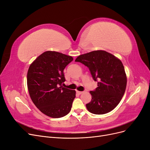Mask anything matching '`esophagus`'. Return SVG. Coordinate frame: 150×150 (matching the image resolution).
Listing matches in <instances>:
<instances>
[{"label":"esophagus","mask_w":150,"mask_h":150,"mask_svg":"<svg viewBox=\"0 0 150 150\" xmlns=\"http://www.w3.org/2000/svg\"><path fill=\"white\" fill-rule=\"evenodd\" d=\"M76 93H78V94H83L84 92L83 91H76Z\"/></svg>","instance_id":"1"}]
</instances>
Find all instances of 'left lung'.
<instances>
[{"label": "left lung", "instance_id": "obj_1", "mask_svg": "<svg viewBox=\"0 0 150 150\" xmlns=\"http://www.w3.org/2000/svg\"><path fill=\"white\" fill-rule=\"evenodd\" d=\"M87 66L98 88L90 91L88 110L95 115L106 114L115 109L125 94L127 78L121 61L104 51H94L79 56L75 60Z\"/></svg>", "mask_w": 150, "mask_h": 150}]
</instances>
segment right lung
Listing matches in <instances>:
<instances>
[{
	"mask_svg": "<svg viewBox=\"0 0 150 150\" xmlns=\"http://www.w3.org/2000/svg\"><path fill=\"white\" fill-rule=\"evenodd\" d=\"M73 58L55 51L44 52L30 65L27 83L30 97L39 110L53 118L67 115L76 98L74 90L63 88L64 69Z\"/></svg>",
	"mask_w": 150,
	"mask_h": 150,
	"instance_id": "add662e5",
	"label": "right lung"
}]
</instances>
